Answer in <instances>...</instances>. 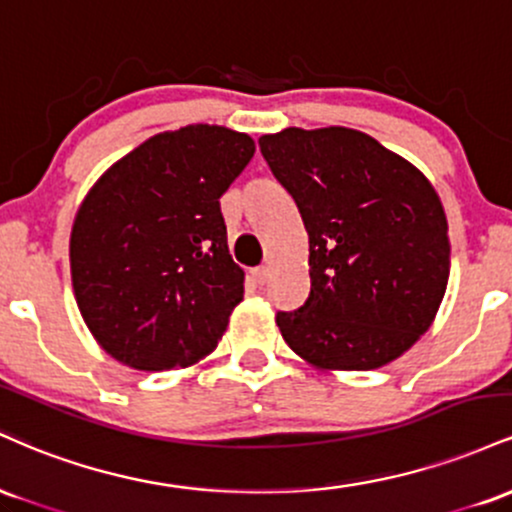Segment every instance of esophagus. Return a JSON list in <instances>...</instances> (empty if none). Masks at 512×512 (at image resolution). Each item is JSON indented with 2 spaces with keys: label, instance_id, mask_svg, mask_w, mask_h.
Segmentation results:
<instances>
[{
  "label": "esophagus",
  "instance_id": "esophagus-1",
  "mask_svg": "<svg viewBox=\"0 0 512 512\" xmlns=\"http://www.w3.org/2000/svg\"><path fill=\"white\" fill-rule=\"evenodd\" d=\"M250 274H252V281H255V284H267L269 267H255Z\"/></svg>",
  "mask_w": 512,
  "mask_h": 512
}]
</instances>
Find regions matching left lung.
Masks as SVG:
<instances>
[{
	"instance_id": "8db88e82",
	"label": "left lung",
	"mask_w": 512,
	"mask_h": 512,
	"mask_svg": "<svg viewBox=\"0 0 512 512\" xmlns=\"http://www.w3.org/2000/svg\"><path fill=\"white\" fill-rule=\"evenodd\" d=\"M260 151L308 231L310 296L276 313L317 368L373 370L431 327L450 274L443 204L424 175L346 127L264 134Z\"/></svg>"
}]
</instances>
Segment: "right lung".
I'll return each mask as SVG.
<instances>
[{"label":"right lung","mask_w":512,"mask_h":512,"mask_svg":"<svg viewBox=\"0 0 512 512\" xmlns=\"http://www.w3.org/2000/svg\"><path fill=\"white\" fill-rule=\"evenodd\" d=\"M255 156L248 134L187 125L146 139L76 211L69 260L84 322L137 370L197 363L243 301L221 195Z\"/></svg>","instance_id":"1"}]
</instances>
